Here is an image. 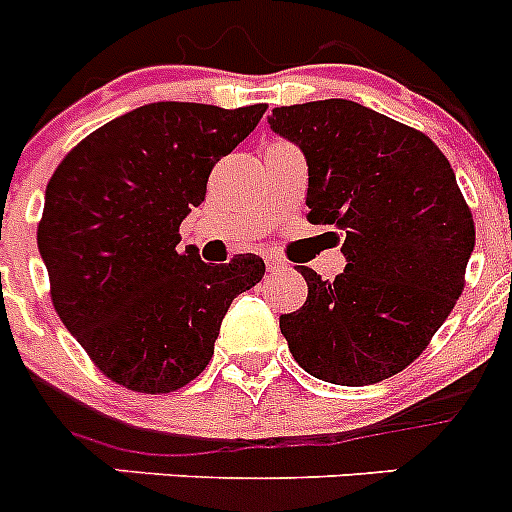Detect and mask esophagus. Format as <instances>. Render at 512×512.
<instances>
[{
	"instance_id": "obj_1",
	"label": "esophagus",
	"mask_w": 512,
	"mask_h": 512,
	"mask_svg": "<svg viewBox=\"0 0 512 512\" xmlns=\"http://www.w3.org/2000/svg\"><path fill=\"white\" fill-rule=\"evenodd\" d=\"M266 266H269L271 271H284L289 264L282 259V256H266Z\"/></svg>"
}]
</instances>
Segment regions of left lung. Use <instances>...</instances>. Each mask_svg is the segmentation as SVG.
Masks as SVG:
<instances>
[{"mask_svg": "<svg viewBox=\"0 0 512 512\" xmlns=\"http://www.w3.org/2000/svg\"><path fill=\"white\" fill-rule=\"evenodd\" d=\"M274 133L307 158V220L330 225L346 269L297 266L307 300L279 318L312 377L364 387L413 364L449 318L474 251L454 169L420 130L348 99L274 107Z\"/></svg>", "mask_w": 512, "mask_h": 512, "instance_id": "1", "label": "left lung"}]
</instances>
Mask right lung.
Returning <instances> with one entry per match:
<instances>
[{
    "label": "right lung",
    "instance_id": "obj_1",
    "mask_svg": "<svg viewBox=\"0 0 512 512\" xmlns=\"http://www.w3.org/2000/svg\"><path fill=\"white\" fill-rule=\"evenodd\" d=\"M264 112L153 102L89 133L53 171L38 223L53 307L115 384L182 390L210 364L230 302L264 277L256 253L210 266L179 248L212 166Z\"/></svg>",
    "mask_w": 512,
    "mask_h": 512
}]
</instances>
